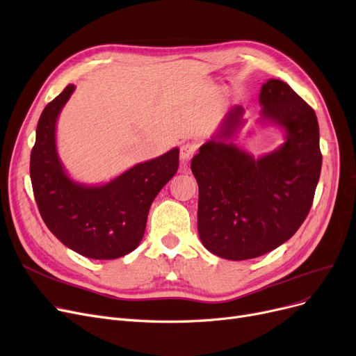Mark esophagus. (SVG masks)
<instances>
[{
  "instance_id": "34e87169",
  "label": "esophagus",
  "mask_w": 356,
  "mask_h": 356,
  "mask_svg": "<svg viewBox=\"0 0 356 356\" xmlns=\"http://www.w3.org/2000/svg\"><path fill=\"white\" fill-rule=\"evenodd\" d=\"M195 152H196V147L193 144H191V143L183 144L180 147V160H181V163L186 164L195 156Z\"/></svg>"
}]
</instances>
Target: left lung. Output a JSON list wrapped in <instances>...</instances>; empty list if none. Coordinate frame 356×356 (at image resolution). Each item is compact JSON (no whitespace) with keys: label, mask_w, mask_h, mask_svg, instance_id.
<instances>
[{"label":"left lung","mask_w":356,"mask_h":356,"mask_svg":"<svg viewBox=\"0 0 356 356\" xmlns=\"http://www.w3.org/2000/svg\"><path fill=\"white\" fill-rule=\"evenodd\" d=\"M260 120L285 132V143L254 159L233 144L244 109H231L191 168L199 186L197 233L211 253L228 260L266 254L288 241L313 205L321 170L314 111L281 80L260 90Z\"/></svg>","instance_id":"8db88e82"}]
</instances>
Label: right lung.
<instances>
[{"instance_id":"obj_1","label":"right lung","mask_w":356,"mask_h":356,"mask_svg":"<svg viewBox=\"0 0 356 356\" xmlns=\"http://www.w3.org/2000/svg\"><path fill=\"white\" fill-rule=\"evenodd\" d=\"M75 87L44 107L30 154V179L42 218L68 249L96 260L125 256L140 245L152 200L179 168V148L140 163L109 183L72 180L59 160L56 120Z\"/></svg>"}]
</instances>
